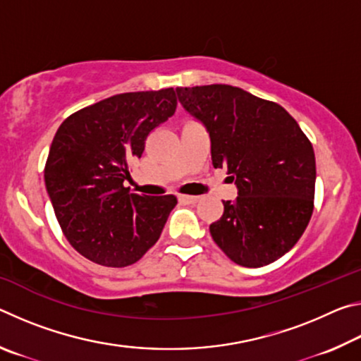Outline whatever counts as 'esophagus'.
<instances>
[{"mask_svg":"<svg viewBox=\"0 0 361 361\" xmlns=\"http://www.w3.org/2000/svg\"><path fill=\"white\" fill-rule=\"evenodd\" d=\"M199 195H188V194H181L180 200L183 204H197L199 202Z\"/></svg>","mask_w":361,"mask_h":361,"instance_id":"1","label":"esophagus"}]
</instances>
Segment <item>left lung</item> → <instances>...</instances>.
I'll use <instances>...</instances> for the list:
<instances>
[{
  "instance_id": "left-lung-1",
  "label": "left lung",
  "mask_w": 361,
  "mask_h": 361,
  "mask_svg": "<svg viewBox=\"0 0 361 361\" xmlns=\"http://www.w3.org/2000/svg\"><path fill=\"white\" fill-rule=\"evenodd\" d=\"M176 94L207 127L213 167L228 169L239 189L210 224L213 240L235 264H271L295 247L312 216V143L285 108L243 89L210 84Z\"/></svg>"
}]
</instances>
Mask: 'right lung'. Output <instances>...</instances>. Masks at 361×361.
Returning a JSON list of instances; mask_svg holds the SVG:
<instances>
[{"mask_svg": "<svg viewBox=\"0 0 361 361\" xmlns=\"http://www.w3.org/2000/svg\"><path fill=\"white\" fill-rule=\"evenodd\" d=\"M173 87L109 97L68 116L49 151L44 181L66 240L106 267L137 262L161 237L172 194H129L124 180L149 133L175 113Z\"/></svg>", "mask_w": 361, "mask_h": 361, "instance_id": "1", "label": "right lung"}]
</instances>
